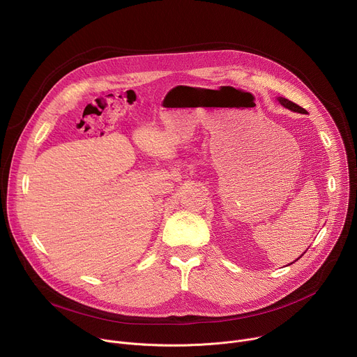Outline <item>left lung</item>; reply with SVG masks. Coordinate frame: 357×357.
Here are the masks:
<instances>
[{
    "label": "left lung",
    "instance_id": "obj_1",
    "mask_svg": "<svg viewBox=\"0 0 357 357\" xmlns=\"http://www.w3.org/2000/svg\"><path fill=\"white\" fill-rule=\"evenodd\" d=\"M278 101L280 103L285 107V109H288V110H291V112H296V113H305V109H302L301 106H298V105H295V103H292L291 100H288V98H284V97H278Z\"/></svg>",
    "mask_w": 357,
    "mask_h": 357
}]
</instances>
